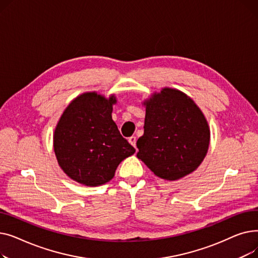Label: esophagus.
Returning a JSON list of instances; mask_svg holds the SVG:
<instances>
[{
  "mask_svg": "<svg viewBox=\"0 0 258 258\" xmlns=\"http://www.w3.org/2000/svg\"><path fill=\"white\" fill-rule=\"evenodd\" d=\"M136 141H137V139H136V137H135V136H132V137L128 138V142H130L135 148H136Z\"/></svg>",
  "mask_w": 258,
  "mask_h": 258,
  "instance_id": "esophagus-1",
  "label": "esophagus"
}]
</instances>
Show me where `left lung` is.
I'll return each instance as SVG.
<instances>
[{
	"instance_id": "obj_1",
	"label": "left lung",
	"mask_w": 258,
	"mask_h": 258,
	"mask_svg": "<svg viewBox=\"0 0 258 258\" xmlns=\"http://www.w3.org/2000/svg\"><path fill=\"white\" fill-rule=\"evenodd\" d=\"M142 104L144 134L137 141L138 159L158 178L177 181L205 159L210 128L197 103L180 90L163 88Z\"/></svg>"
}]
</instances>
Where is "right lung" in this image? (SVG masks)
<instances>
[{
    "instance_id": "obj_1",
    "label": "right lung",
    "mask_w": 258,
    "mask_h": 258,
    "mask_svg": "<svg viewBox=\"0 0 258 258\" xmlns=\"http://www.w3.org/2000/svg\"><path fill=\"white\" fill-rule=\"evenodd\" d=\"M114 94L104 97L86 92L66 107L53 134L58 165L68 177L85 186L110 182L118 165L136 150L120 135L112 119Z\"/></svg>"
}]
</instances>
